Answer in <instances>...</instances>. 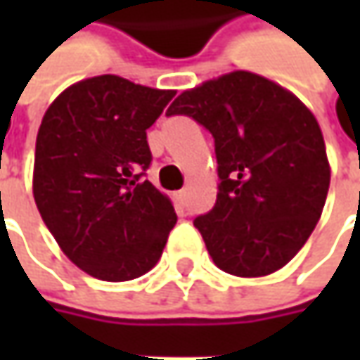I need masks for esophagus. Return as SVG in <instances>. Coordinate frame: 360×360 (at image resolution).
<instances>
[{"mask_svg":"<svg viewBox=\"0 0 360 360\" xmlns=\"http://www.w3.org/2000/svg\"><path fill=\"white\" fill-rule=\"evenodd\" d=\"M186 198H188V192L186 190H180V192H176V200L180 206H186Z\"/></svg>","mask_w":360,"mask_h":360,"instance_id":"34e87169","label":"esophagus"}]
</instances>
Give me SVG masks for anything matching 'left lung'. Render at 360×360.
<instances>
[{
  "label": "left lung",
  "mask_w": 360,
  "mask_h": 360,
  "mask_svg": "<svg viewBox=\"0 0 360 360\" xmlns=\"http://www.w3.org/2000/svg\"><path fill=\"white\" fill-rule=\"evenodd\" d=\"M168 116H188L214 138L216 204L194 226L216 266L246 278L283 269L309 240L330 184L309 108L266 77L232 72L180 94Z\"/></svg>",
  "instance_id": "1"
}]
</instances>
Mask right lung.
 Instances as JSON below:
<instances>
[{
  "instance_id": "add662e5",
  "label": "right lung",
  "mask_w": 360,
  "mask_h": 360,
  "mask_svg": "<svg viewBox=\"0 0 360 360\" xmlns=\"http://www.w3.org/2000/svg\"><path fill=\"white\" fill-rule=\"evenodd\" d=\"M176 96L120 76L77 82L49 105L35 140L34 198L63 255L122 283L160 260L172 202L146 180V130Z\"/></svg>"
}]
</instances>
